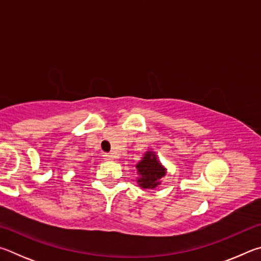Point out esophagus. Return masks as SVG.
Segmentation results:
<instances>
[{"mask_svg":"<svg viewBox=\"0 0 261 261\" xmlns=\"http://www.w3.org/2000/svg\"><path fill=\"white\" fill-rule=\"evenodd\" d=\"M103 157H104L105 161H112V159H113V154H112V153H104Z\"/></svg>","mask_w":261,"mask_h":261,"instance_id":"obj_1","label":"esophagus"}]
</instances>
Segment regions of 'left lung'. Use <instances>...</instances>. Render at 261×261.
I'll list each match as a JSON object with an SVG mask.
<instances>
[{"label": "left lung", "mask_w": 261, "mask_h": 261, "mask_svg": "<svg viewBox=\"0 0 261 261\" xmlns=\"http://www.w3.org/2000/svg\"><path fill=\"white\" fill-rule=\"evenodd\" d=\"M136 168L140 173L138 182L142 188L152 189L159 185V180L166 174L165 168L158 162L157 157L152 152H147L144 154Z\"/></svg>", "instance_id": "left-lung-1"}]
</instances>
